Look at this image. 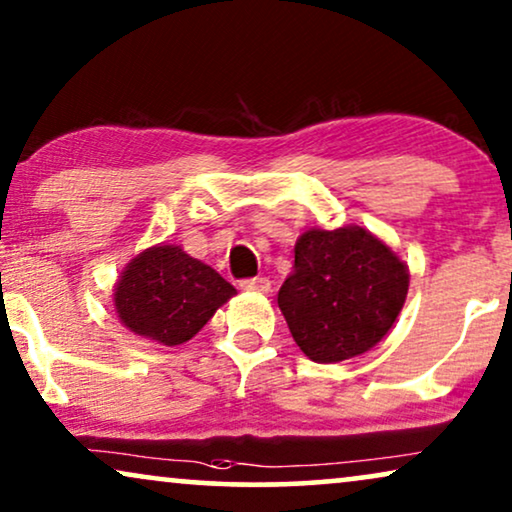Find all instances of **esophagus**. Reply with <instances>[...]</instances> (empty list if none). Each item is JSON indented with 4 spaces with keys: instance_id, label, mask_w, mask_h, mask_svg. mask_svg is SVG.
<instances>
[{
    "instance_id": "34e87169",
    "label": "esophagus",
    "mask_w": 512,
    "mask_h": 512,
    "mask_svg": "<svg viewBox=\"0 0 512 512\" xmlns=\"http://www.w3.org/2000/svg\"><path fill=\"white\" fill-rule=\"evenodd\" d=\"M240 289L249 291V293H270V279H265V277L244 279V282H240Z\"/></svg>"
}]
</instances>
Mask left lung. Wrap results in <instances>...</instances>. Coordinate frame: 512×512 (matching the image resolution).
Here are the masks:
<instances>
[{
  "instance_id": "left-lung-1",
  "label": "left lung",
  "mask_w": 512,
  "mask_h": 512,
  "mask_svg": "<svg viewBox=\"0 0 512 512\" xmlns=\"http://www.w3.org/2000/svg\"><path fill=\"white\" fill-rule=\"evenodd\" d=\"M410 270L361 226L310 228L277 303L307 359L338 363L373 349L401 314Z\"/></svg>"
}]
</instances>
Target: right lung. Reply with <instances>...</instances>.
Masks as SVG:
<instances>
[{
  "label": "right lung",
  "instance_id": "obj_1",
  "mask_svg": "<svg viewBox=\"0 0 512 512\" xmlns=\"http://www.w3.org/2000/svg\"><path fill=\"white\" fill-rule=\"evenodd\" d=\"M212 265L179 244H156L125 265L114 286V310L130 333L158 345H184L235 296Z\"/></svg>",
  "mask_w": 512,
  "mask_h": 512
}]
</instances>
